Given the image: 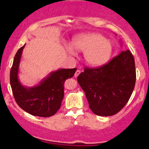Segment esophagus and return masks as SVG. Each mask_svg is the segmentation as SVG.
<instances>
[{"instance_id":"obj_1","label":"esophagus","mask_w":149,"mask_h":149,"mask_svg":"<svg viewBox=\"0 0 149 149\" xmlns=\"http://www.w3.org/2000/svg\"><path fill=\"white\" fill-rule=\"evenodd\" d=\"M80 73V70H77V71H76V73H75L74 76L76 78V77H78V76H79Z\"/></svg>"}]
</instances>
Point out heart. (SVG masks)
I'll return each mask as SVG.
<instances>
[{
	"mask_svg": "<svg viewBox=\"0 0 149 149\" xmlns=\"http://www.w3.org/2000/svg\"><path fill=\"white\" fill-rule=\"evenodd\" d=\"M72 45L77 50L84 52L86 63L92 66L105 64L110 59L113 52V45L109 39L97 33H82L73 38ZM66 49L71 55L75 50L72 46H67Z\"/></svg>",
	"mask_w": 149,
	"mask_h": 149,
	"instance_id": "b5f03b06",
	"label": "heart"
}]
</instances>
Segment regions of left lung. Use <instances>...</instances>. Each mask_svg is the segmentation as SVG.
<instances>
[{
	"label": "left lung",
	"mask_w": 149,
	"mask_h": 149,
	"mask_svg": "<svg viewBox=\"0 0 149 149\" xmlns=\"http://www.w3.org/2000/svg\"><path fill=\"white\" fill-rule=\"evenodd\" d=\"M77 80L94 113L100 116L115 115L127 103L134 90V57L129 49L123 51L100 67H85Z\"/></svg>",
	"instance_id": "left-lung-1"
}]
</instances>
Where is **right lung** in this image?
Instances as JSON below:
<instances>
[{
	"mask_svg": "<svg viewBox=\"0 0 149 149\" xmlns=\"http://www.w3.org/2000/svg\"><path fill=\"white\" fill-rule=\"evenodd\" d=\"M24 46L17 52L10 70V85L15 100L21 109L31 115L50 117L60 109L64 95L65 80L72 78L77 69H59L49 73L37 86H23L18 79V71Z\"/></svg>",
	"mask_w": 149,
	"mask_h": 149,
	"instance_id": "right-lung-1",
	"label": "right lung"
}]
</instances>
